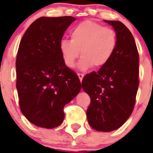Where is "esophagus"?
Here are the masks:
<instances>
[{"mask_svg":"<svg viewBox=\"0 0 153 153\" xmlns=\"http://www.w3.org/2000/svg\"><path fill=\"white\" fill-rule=\"evenodd\" d=\"M77 76H78V77H79V80H80V82H82V80H83V76H84V74H77Z\"/></svg>","mask_w":153,"mask_h":153,"instance_id":"obj_1","label":"esophagus"}]
</instances>
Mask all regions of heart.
<instances>
[{"instance_id":"obj_1","label":"heart","mask_w":153,"mask_h":153,"mask_svg":"<svg viewBox=\"0 0 153 153\" xmlns=\"http://www.w3.org/2000/svg\"><path fill=\"white\" fill-rule=\"evenodd\" d=\"M70 36V40L63 39L60 43L63 61L70 68L75 66L79 53L82 56L78 65L79 70H86L93 66L103 67L111 59L117 46V33L113 29L91 21L77 24L71 30Z\"/></svg>"}]
</instances>
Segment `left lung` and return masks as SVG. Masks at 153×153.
<instances>
[{"instance_id":"1","label":"left lung","mask_w":153,"mask_h":153,"mask_svg":"<svg viewBox=\"0 0 153 153\" xmlns=\"http://www.w3.org/2000/svg\"><path fill=\"white\" fill-rule=\"evenodd\" d=\"M104 21L117 33V48L106 65L85 76L82 87L91 100L86 111L90 126L100 132H111L132 114L140 82V58L129 30L120 21Z\"/></svg>"}]
</instances>
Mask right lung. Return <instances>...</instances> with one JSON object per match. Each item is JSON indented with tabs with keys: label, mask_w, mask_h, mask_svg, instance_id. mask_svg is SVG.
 I'll use <instances>...</instances> for the list:
<instances>
[{
	"label": "right lung",
	"mask_w": 153,
	"mask_h": 153,
	"mask_svg": "<svg viewBox=\"0 0 153 153\" xmlns=\"http://www.w3.org/2000/svg\"><path fill=\"white\" fill-rule=\"evenodd\" d=\"M75 17H42L23 36L16 60L17 90L23 115L42 128L57 127L63 107L77 95L81 83L66 66L60 51L63 33Z\"/></svg>",
	"instance_id": "right-lung-1"
}]
</instances>
